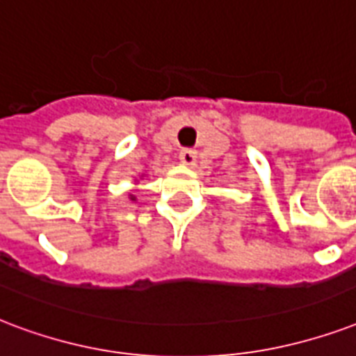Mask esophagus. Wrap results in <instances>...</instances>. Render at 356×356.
Wrapping results in <instances>:
<instances>
[{
  "mask_svg": "<svg viewBox=\"0 0 356 356\" xmlns=\"http://www.w3.org/2000/svg\"><path fill=\"white\" fill-rule=\"evenodd\" d=\"M179 160H181V164H184V166H194V164H196V151H192V149H183V151L179 153Z\"/></svg>",
  "mask_w": 356,
  "mask_h": 356,
  "instance_id": "obj_1",
  "label": "esophagus"
}]
</instances>
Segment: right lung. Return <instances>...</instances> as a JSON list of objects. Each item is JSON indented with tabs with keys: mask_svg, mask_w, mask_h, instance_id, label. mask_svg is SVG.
I'll return each mask as SVG.
<instances>
[{
	"mask_svg": "<svg viewBox=\"0 0 356 356\" xmlns=\"http://www.w3.org/2000/svg\"><path fill=\"white\" fill-rule=\"evenodd\" d=\"M143 177V175H142ZM130 200H132V202H136V196H130Z\"/></svg>",
	"mask_w": 356,
	"mask_h": 356,
	"instance_id": "1",
	"label": "right lung"
}]
</instances>
